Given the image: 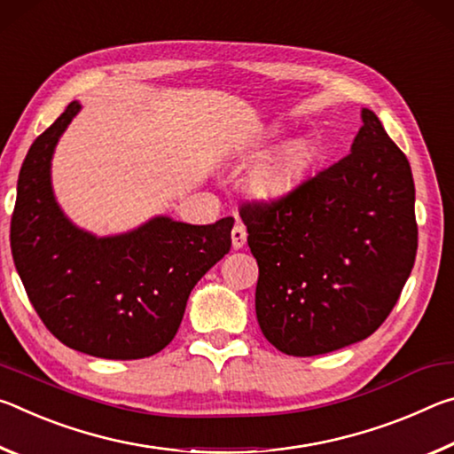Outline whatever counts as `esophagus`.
Masks as SVG:
<instances>
[{"label":"esophagus","mask_w":454,"mask_h":454,"mask_svg":"<svg viewBox=\"0 0 454 454\" xmlns=\"http://www.w3.org/2000/svg\"><path fill=\"white\" fill-rule=\"evenodd\" d=\"M231 241H233V249H241L245 241H247V231H245L243 223L237 221L235 227L231 229Z\"/></svg>","instance_id":"esophagus-1"}]
</instances>
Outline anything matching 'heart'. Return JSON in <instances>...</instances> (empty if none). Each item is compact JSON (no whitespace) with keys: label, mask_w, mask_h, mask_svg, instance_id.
I'll use <instances>...</instances> for the list:
<instances>
[{"label":"heart","mask_w":454,"mask_h":454,"mask_svg":"<svg viewBox=\"0 0 454 454\" xmlns=\"http://www.w3.org/2000/svg\"><path fill=\"white\" fill-rule=\"evenodd\" d=\"M314 160V146L308 140H294L262 165L255 173V191L263 197H273L287 191L300 181Z\"/></svg>","instance_id":"b5f03b06"}]
</instances>
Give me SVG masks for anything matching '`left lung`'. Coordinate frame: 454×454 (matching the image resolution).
Segmentation results:
<instances>
[{
	"mask_svg": "<svg viewBox=\"0 0 454 454\" xmlns=\"http://www.w3.org/2000/svg\"><path fill=\"white\" fill-rule=\"evenodd\" d=\"M352 153L239 215L259 265L257 322L287 356H317L374 333L411 276L419 227L406 154L362 108Z\"/></svg>",
	"mask_w": 454,
	"mask_h": 454,
	"instance_id": "1",
	"label": "left lung"
}]
</instances>
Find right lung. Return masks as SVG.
Masks as SVG:
<instances>
[{
    "label": "right lung",
    "instance_id": "obj_1",
    "mask_svg": "<svg viewBox=\"0 0 454 454\" xmlns=\"http://www.w3.org/2000/svg\"><path fill=\"white\" fill-rule=\"evenodd\" d=\"M78 110L70 102L26 154L10 227L13 263L62 344L106 360L148 358L170 344L191 289L229 254L235 219L189 225L154 217L114 237L72 225L51 192L50 160Z\"/></svg>",
    "mask_w": 454,
    "mask_h": 454
}]
</instances>
